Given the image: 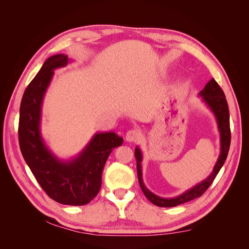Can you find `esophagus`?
Segmentation results:
<instances>
[{
    "label": "esophagus",
    "instance_id": "34e87169",
    "mask_svg": "<svg viewBox=\"0 0 249 249\" xmlns=\"http://www.w3.org/2000/svg\"><path fill=\"white\" fill-rule=\"evenodd\" d=\"M140 138V132L138 130H130L125 134V140L127 142L137 141Z\"/></svg>",
    "mask_w": 249,
    "mask_h": 249
}]
</instances>
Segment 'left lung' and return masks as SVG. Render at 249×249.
<instances>
[{
    "label": "left lung",
    "mask_w": 249,
    "mask_h": 249,
    "mask_svg": "<svg viewBox=\"0 0 249 249\" xmlns=\"http://www.w3.org/2000/svg\"><path fill=\"white\" fill-rule=\"evenodd\" d=\"M198 95L201 97L202 102L207 105V107L212 111L214 114L218 131L220 133V154L218 157L217 162L213 168V171L211 175L206 178L201 180L200 183L193 186L191 189L185 191L184 193L178 195L176 197H170V198H165L160 197L149 191L145 187L144 183H143L142 178V152L139 146H136L135 148V157H136L137 161V175H138V180L141 189L144 193L146 198L154 203V205L158 207H164V208H170V207H177L178 205H182L187 201H190L194 198H197L207 191L210 185L213 183L214 178L218 175V172L223 166V164L227 160V157L229 154V149L231 145V129H230V112H229V106L227 99H225V95L222 91L220 86L218 85V83L212 79L210 80L207 85L205 86L201 91L198 93Z\"/></svg>",
    "instance_id": "obj_1"
}]
</instances>
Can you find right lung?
Returning <instances> with one entry per match:
<instances>
[{"label":"right lung","instance_id":"obj_1","mask_svg":"<svg viewBox=\"0 0 249 249\" xmlns=\"http://www.w3.org/2000/svg\"><path fill=\"white\" fill-rule=\"evenodd\" d=\"M70 61L64 54L51 56L26 88L19 109L18 140L22 157L49 196L62 205L83 206L99 193L105 164L124 139L114 132L95 133L84 149L69 160L60 159L49 148L40 129L43 97L54 71Z\"/></svg>","mask_w":249,"mask_h":249}]
</instances>
